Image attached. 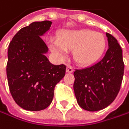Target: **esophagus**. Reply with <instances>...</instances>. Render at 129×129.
I'll return each mask as SVG.
<instances>
[{
	"label": "esophagus",
	"mask_w": 129,
	"mask_h": 129,
	"mask_svg": "<svg viewBox=\"0 0 129 129\" xmlns=\"http://www.w3.org/2000/svg\"><path fill=\"white\" fill-rule=\"evenodd\" d=\"M67 73H73V68L70 65H67Z\"/></svg>",
	"instance_id": "1"
}]
</instances>
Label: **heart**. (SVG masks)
I'll use <instances>...</instances> for the list:
<instances>
[{"label":"heart","instance_id":"heart-1","mask_svg":"<svg viewBox=\"0 0 129 129\" xmlns=\"http://www.w3.org/2000/svg\"><path fill=\"white\" fill-rule=\"evenodd\" d=\"M106 41L101 33L91 30L66 31L62 32L59 41L50 42L51 50L60 59L66 58L67 50L73 51L74 60L80 65H90L103 54Z\"/></svg>","mask_w":129,"mask_h":129}]
</instances>
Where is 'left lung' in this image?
Wrapping results in <instances>:
<instances>
[{"instance_id":"left-lung-1","label":"left lung","mask_w":129,"mask_h":129,"mask_svg":"<svg viewBox=\"0 0 129 129\" xmlns=\"http://www.w3.org/2000/svg\"><path fill=\"white\" fill-rule=\"evenodd\" d=\"M108 50L94 65L74 72L73 88L79 105L88 111L108 107L116 98L122 82L124 62L117 40L106 33Z\"/></svg>"}]
</instances>
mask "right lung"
<instances>
[{
    "mask_svg": "<svg viewBox=\"0 0 129 129\" xmlns=\"http://www.w3.org/2000/svg\"><path fill=\"white\" fill-rule=\"evenodd\" d=\"M50 21L34 22L21 28L8 47L7 76L10 94L22 109L39 111L52 102L56 85L67 67L53 65L44 55L48 47L40 36L49 30Z\"/></svg>",
    "mask_w": 129,
    "mask_h": 129,
    "instance_id": "obj_1",
    "label": "right lung"
}]
</instances>
